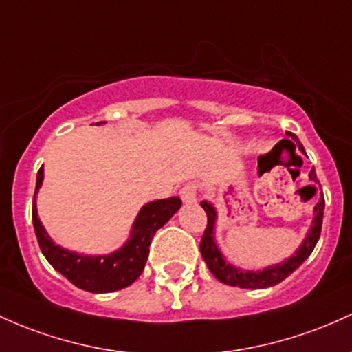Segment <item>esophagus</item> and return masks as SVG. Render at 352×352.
Wrapping results in <instances>:
<instances>
[{"instance_id":"esophagus-1","label":"esophagus","mask_w":352,"mask_h":352,"mask_svg":"<svg viewBox=\"0 0 352 352\" xmlns=\"http://www.w3.org/2000/svg\"><path fill=\"white\" fill-rule=\"evenodd\" d=\"M197 190H199V188H197L195 184H187L184 185L182 190H180V197H182L185 204H192L197 200Z\"/></svg>"}]
</instances>
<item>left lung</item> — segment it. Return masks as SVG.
<instances>
[{
  "label": "left lung",
  "mask_w": 352,
  "mask_h": 352,
  "mask_svg": "<svg viewBox=\"0 0 352 352\" xmlns=\"http://www.w3.org/2000/svg\"><path fill=\"white\" fill-rule=\"evenodd\" d=\"M289 137H292L297 140L294 133L287 132ZM297 145L302 150V145L297 140ZM309 179L314 180V182H319L318 175H316V170L312 168L311 173H309ZM200 206L204 207L207 214V227L206 232L202 235V241H200V254H202L204 261H206L208 270L214 274L215 279H219L220 283L232 285V287H241V289H264L270 287V285H276L283 283L287 276H291L294 270L302 264L306 258L311 256L312 250H314L316 244H318L320 237V227H322V215H324V197H320L318 206L314 207L316 217L312 220V227L309 230L307 237L304 239L302 245L299 247V250L292 257H289L285 262H280V264L274 265V267H267L264 270H258V272H252V270H247L244 272L242 269L234 267L230 265L226 258L222 257V254L219 252L217 245H215L214 241V226H215V208L210 206L208 202H202Z\"/></svg>",
  "instance_id": "1"
}]
</instances>
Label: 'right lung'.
Masks as SVG:
<instances>
[{"label":"right lung","instance_id":"1","mask_svg":"<svg viewBox=\"0 0 352 352\" xmlns=\"http://www.w3.org/2000/svg\"><path fill=\"white\" fill-rule=\"evenodd\" d=\"M41 182H43V167L38 170L34 197H36L38 188L41 187ZM34 197L32 217L41 252L46 261L53 265V269H56L76 287L88 292H113L133 284L144 272L153 234L160 227H164L182 206V200L179 197L146 204L135 220L132 237L122 249L110 256L88 257L69 252L53 244L36 215Z\"/></svg>","mask_w":352,"mask_h":352}]
</instances>
